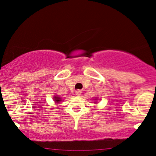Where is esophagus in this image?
I'll use <instances>...</instances> for the list:
<instances>
[{"label":"esophagus","mask_w":156,"mask_h":156,"mask_svg":"<svg viewBox=\"0 0 156 156\" xmlns=\"http://www.w3.org/2000/svg\"><path fill=\"white\" fill-rule=\"evenodd\" d=\"M76 94L78 96H80L81 94V91L80 90H76Z\"/></svg>","instance_id":"1"}]
</instances>
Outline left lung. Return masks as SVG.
I'll return each mask as SVG.
<instances>
[{"label": "left lung", "instance_id": "left-lung-1", "mask_svg": "<svg viewBox=\"0 0 156 156\" xmlns=\"http://www.w3.org/2000/svg\"><path fill=\"white\" fill-rule=\"evenodd\" d=\"M95 100H96V99H95ZM96 101H98V100H96Z\"/></svg>", "mask_w": 156, "mask_h": 156}]
</instances>
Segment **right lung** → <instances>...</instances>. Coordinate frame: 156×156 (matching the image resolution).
Segmentation results:
<instances>
[{
    "label": "right lung",
    "mask_w": 156,
    "mask_h": 156,
    "mask_svg": "<svg viewBox=\"0 0 156 156\" xmlns=\"http://www.w3.org/2000/svg\"><path fill=\"white\" fill-rule=\"evenodd\" d=\"M53 101H55V103H61V102H62V98H60V97H58V95H55V96H54L53 97Z\"/></svg>",
    "instance_id": "1"
}]
</instances>
